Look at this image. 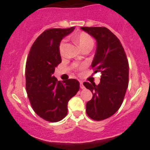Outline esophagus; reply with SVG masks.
<instances>
[{"instance_id":"1","label":"esophagus","mask_w":150,"mask_h":150,"mask_svg":"<svg viewBox=\"0 0 150 150\" xmlns=\"http://www.w3.org/2000/svg\"><path fill=\"white\" fill-rule=\"evenodd\" d=\"M79 83H80V88L81 89H84V85H83V82L81 81H79Z\"/></svg>"}]
</instances>
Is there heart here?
Returning <instances> with one entry per match:
<instances>
[{"instance_id":"b5f03b06","label":"heart","mask_w":150,"mask_h":150,"mask_svg":"<svg viewBox=\"0 0 150 150\" xmlns=\"http://www.w3.org/2000/svg\"><path fill=\"white\" fill-rule=\"evenodd\" d=\"M73 40L75 43L78 44L81 50H91L94 45V41H93V38L89 34L84 32H80L75 34L73 36ZM65 45H66L65 41H62L59 44V53L61 55H63V52H64Z\"/></svg>"}]
</instances>
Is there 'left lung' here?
<instances>
[{"label": "left lung", "mask_w": 150, "mask_h": 150, "mask_svg": "<svg viewBox=\"0 0 150 150\" xmlns=\"http://www.w3.org/2000/svg\"><path fill=\"white\" fill-rule=\"evenodd\" d=\"M97 41L96 54L92 63L94 73L100 72V81L84 82L93 93L86 104L88 117L96 121L107 119L122 105L128 86L129 66L120 41L105 27H81Z\"/></svg>", "instance_id": "1"}]
</instances>
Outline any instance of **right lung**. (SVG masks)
I'll list each match as a JSON object with an SVG mask.
<instances>
[{
    "label": "right lung",
    "mask_w": 150,
    "mask_h": 150,
    "mask_svg": "<svg viewBox=\"0 0 150 150\" xmlns=\"http://www.w3.org/2000/svg\"><path fill=\"white\" fill-rule=\"evenodd\" d=\"M74 29V27L44 31L33 44L27 59L28 97L34 112L48 122H58L67 115L68 103L79 90L76 79L60 81L52 76L55 68L62 62L59 44Z\"/></svg>",
    "instance_id": "right-lung-1"
}]
</instances>
